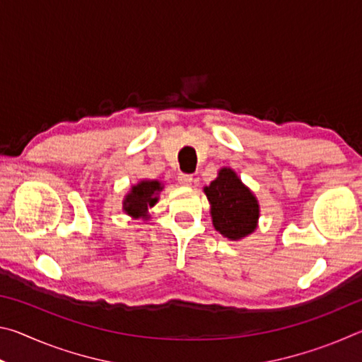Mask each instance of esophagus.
<instances>
[{
    "label": "esophagus",
    "instance_id": "esophagus-1",
    "mask_svg": "<svg viewBox=\"0 0 362 362\" xmlns=\"http://www.w3.org/2000/svg\"><path fill=\"white\" fill-rule=\"evenodd\" d=\"M179 182L182 183V185H192L193 175H192V174H183V173H180V174H179Z\"/></svg>",
    "mask_w": 362,
    "mask_h": 362
}]
</instances>
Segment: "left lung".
I'll return each instance as SVG.
<instances>
[{
	"mask_svg": "<svg viewBox=\"0 0 362 362\" xmlns=\"http://www.w3.org/2000/svg\"><path fill=\"white\" fill-rule=\"evenodd\" d=\"M204 193L211 203L212 223L220 235L241 240L255 230L259 204L231 169L220 170L217 179L204 188Z\"/></svg>",
	"mask_w": 362,
	"mask_h": 362,
	"instance_id": "8db88e82",
	"label": "left lung"
}]
</instances>
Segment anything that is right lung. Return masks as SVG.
<instances>
[{
  "label": "right lung",
  "instance_id": "obj_1",
  "mask_svg": "<svg viewBox=\"0 0 362 362\" xmlns=\"http://www.w3.org/2000/svg\"><path fill=\"white\" fill-rule=\"evenodd\" d=\"M161 183L156 180H144L132 187V192L126 196L124 211L132 217H146V209L156 204Z\"/></svg>",
  "mask_w": 362,
  "mask_h": 362
}]
</instances>
